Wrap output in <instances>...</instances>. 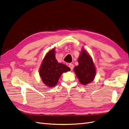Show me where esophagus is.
<instances>
[{
	"instance_id": "34e87169",
	"label": "esophagus",
	"mask_w": 129,
	"mask_h": 129,
	"mask_svg": "<svg viewBox=\"0 0 129 129\" xmlns=\"http://www.w3.org/2000/svg\"><path fill=\"white\" fill-rule=\"evenodd\" d=\"M69 67L70 68H71V70H73V68H74V64H72V63H69Z\"/></svg>"
}]
</instances>
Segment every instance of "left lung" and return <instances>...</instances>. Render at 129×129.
Here are the masks:
<instances>
[{
  "label": "left lung",
  "instance_id": "1",
  "mask_svg": "<svg viewBox=\"0 0 129 129\" xmlns=\"http://www.w3.org/2000/svg\"><path fill=\"white\" fill-rule=\"evenodd\" d=\"M78 62L79 65L74 68V72L80 83L83 85H86L91 82L96 74L95 66L92 58L84 50H82L78 58Z\"/></svg>",
  "mask_w": 129,
  "mask_h": 129
}]
</instances>
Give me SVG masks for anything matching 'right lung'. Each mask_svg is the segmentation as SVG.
Listing matches in <instances>:
<instances>
[{
  "mask_svg": "<svg viewBox=\"0 0 129 129\" xmlns=\"http://www.w3.org/2000/svg\"><path fill=\"white\" fill-rule=\"evenodd\" d=\"M69 71V67L57 62L55 50L53 49L46 54L43 60L39 74L44 84L47 87H53L57 84L62 74Z\"/></svg>",
  "mask_w": 129,
  "mask_h": 129,
  "instance_id": "right-lung-1",
  "label": "right lung"
}]
</instances>
